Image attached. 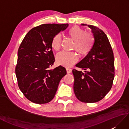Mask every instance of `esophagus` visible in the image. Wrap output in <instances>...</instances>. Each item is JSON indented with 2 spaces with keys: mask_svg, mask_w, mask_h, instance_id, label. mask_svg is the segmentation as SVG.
<instances>
[{
  "mask_svg": "<svg viewBox=\"0 0 129 129\" xmlns=\"http://www.w3.org/2000/svg\"><path fill=\"white\" fill-rule=\"evenodd\" d=\"M66 70H67V72L68 74L70 73L71 72H72V70L71 69H70V68H67Z\"/></svg>",
  "mask_w": 129,
  "mask_h": 129,
  "instance_id": "obj_1",
  "label": "esophagus"
}]
</instances>
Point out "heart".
Instances as JSON below:
<instances>
[{
	"mask_svg": "<svg viewBox=\"0 0 129 129\" xmlns=\"http://www.w3.org/2000/svg\"><path fill=\"white\" fill-rule=\"evenodd\" d=\"M68 35L74 41L73 49L81 56L86 55L92 47L94 39L91 33H85L84 30L78 26L71 28ZM51 47L54 50L58 51L61 47V37L59 35L55 36L51 42ZM78 61V57L74 52L61 51L56 56V63L59 65L70 67Z\"/></svg>",
	"mask_w": 129,
	"mask_h": 129,
	"instance_id": "1",
	"label": "heart"
}]
</instances>
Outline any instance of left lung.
Listing matches in <instances>:
<instances>
[{"label": "left lung", "mask_w": 129, "mask_h": 129, "mask_svg": "<svg viewBox=\"0 0 129 129\" xmlns=\"http://www.w3.org/2000/svg\"><path fill=\"white\" fill-rule=\"evenodd\" d=\"M91 29L94 42L86 56L75 66L84 73L73 70L74 91L79 100L87 103L101 100L110 91L114 78V57L108 37L102 30L81 24Z\"/></svg>", "instance_id": "8db88e82"}]
</instances>
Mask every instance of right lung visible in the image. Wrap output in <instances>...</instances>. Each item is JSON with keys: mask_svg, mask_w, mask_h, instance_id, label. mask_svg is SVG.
<instances>
[{"mask_svg": "<svg viewBox=\"0 0 129 129\" xmlns=\"http://www.w3.org/2000/svg\"><path fill=\"white\" fill-rule=\"evenodd\" d=\"M68 24H45L31 29L18 51L15 74L19 89L31 102L48 103L54 98L59 82L67 74L61 65L50 69L55 61L51 47L53 38Z\"/></svg>", "mask_w": 129, "mask_h": 129, "instance_id": "1", "label": "right lung"}]
</instances>
